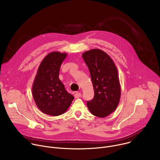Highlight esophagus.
<instances>
[{"mask_svg": "<svg viewBox=\"0 0 160 160\" xmlns=\"http://www.w3.org/2000/svg\"><path fill=\"white\" fill-rule=\"evenodd\" d=\"M81 96H82V94L80 93V92H76L75 94V95H74V96H75V98H80L81 97Z\"/></svg>", "mask_w": 160, "mask_h": 160, "instance_id": "1", "label": "esophagus"}]
</instances>
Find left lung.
Instances as JSON below:
<instances>
[{
    "mask_svg": "<svg viewBox=\"0 0 160 160\" xmlns=\"http://www.w3.org/2000/svg\"><path fill=\"white\" fill-rule=\"evenodd\" d=\"M82 58L88 68L94 90L87 105L93 115L104 118L117 108L121 97L118 70L111 57L98 49L85 51Z\"/></svg>",
    "mask_w": 160,
    "mask_h": 160,
    "instance_id": "8db88e82",
    "label": "left lung"
}]
</instances>
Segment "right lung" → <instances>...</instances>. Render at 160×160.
<instances>
[{
    "label": "right lung",
    "mask_w": 160,
    "mask_h": 160,
    "mask_svg": "<svg viewBox=\"0 0 160 160\" xmlns=\"http://www.w3.org/2000/svg\"><path fill=\"white\" fill-rule=\"evenodd\" d=\"M67 54L52 52L42 61L32 85L36 105L43 113L59 116L66 111L74 99L59 78L60 67Z\"/></svg>",
    "instance_id": "1"
}]
</instances>
